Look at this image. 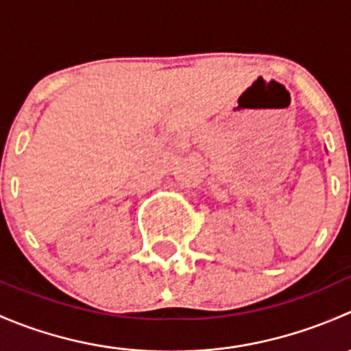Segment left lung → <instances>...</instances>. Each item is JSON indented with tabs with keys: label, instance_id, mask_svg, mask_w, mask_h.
<instances>
[{
	"label": "left lung",
	"instance_id": "1",
	"mask_svg": "<svg viewBox=\"0 0 351 351\" xmlns=\"http://www.w3.org/2000/svg\"><path fill=\"white\" fill-rule=\"evenodd\" d=\"M350 165H351V161H350Z\"/></svg>",
	"mask_w": 351,
	"mask_h": 351
}]
</instances>
